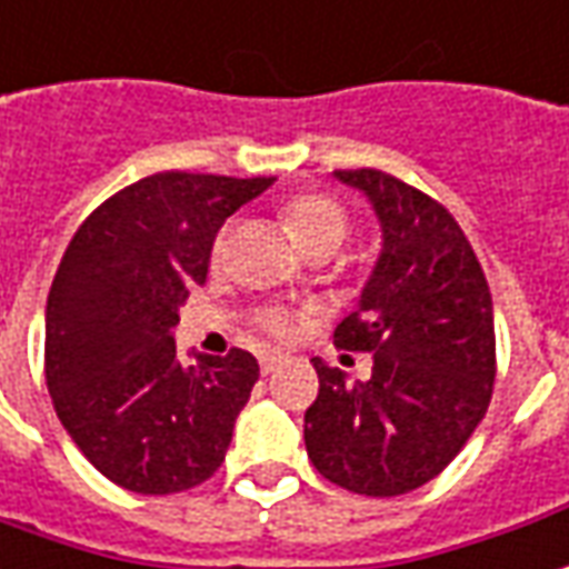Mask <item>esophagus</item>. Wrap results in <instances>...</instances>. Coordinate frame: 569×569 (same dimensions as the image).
I'll return each mask as SVG.
<instances>
[{
    "label": "esophagus",
    "instance_id": "34e87169",
    "mask_svg": "<svg viewBox=\"0 0 569 569\" xmlns=\"http://www.w3.org/2000/svg\"><path fill=\"white\" fill-rule=\"evenodd\" d=\"M280 365H283V355H280V351H264V355H261V373H264V377L273 373Z\"/></svg>",
    "mask_w": 569,
    "mask_h": 569
}]
</instances>
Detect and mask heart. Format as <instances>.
<instances>
[{
	"instance_id": "1",
	"label": "heart",
	"mask_w": 569,
	"mask_h": 569,
	"mask_svg": "<svg viewBox=\"0 0 569 569\" xmlns=\"http://www.w3.org/2000/svg\"><path fill=\"white\" fill-rule=\"evenodd\" d=\"M280 220H283L286 233L292 236V242L301 252H330L333 254L342 239L349 233V214L346 208L336 202L327 192H299L292 199L280 204ZM230 249V230H220L211 242V264H220ZM261 323L270 333L286 336L292 330V317L283 311H270L261 317Z\"/></svg>"
}]
</instances>
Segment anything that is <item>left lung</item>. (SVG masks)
<instances>
[{
  "label": "left lung",
  "mask_w": 569,
  "mask_h": 569,
  "mask_svg": "<svg viewBox=\"0 0 569 569\" xmlns=\"http://www.w3.org/2000/svg\"><path fill=\"white\" fill-rule=\"evenodd\" d=\"M365 192L382 249L336 346L370 351V380L315 358L305 411L317 473L358 496L392 498L439 477L467 446L496 382L492 296L458 220L392 173L333 171Z\"/></svg>",
  "instance_id": "left-lung-1"
}]
</instances>
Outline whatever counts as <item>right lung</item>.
I'll return each instance as SVG.
<instances>
[{
  "mask_svg": "<svg viewBox=\"0 0 569 569\" xmlns=\"http://www.w3.org/2000/svg\"><path fill=\"white\" fill-rule=\"evenodd\" d=\"M273 177L164 171L114 192L73 233L46 301V382L87 461L139 496L192 489L223 463L258 361L173 346L223 220Z\"/></svg>",
  "mask_w": 569,
  "mask_h": 569,
  "instance_id": "obj_1",
  "label": "right lung"
}]
</instances>
